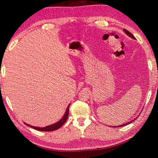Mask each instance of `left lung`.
Returning <instances> with one entry per match:
<instances>
[{"label": "left lung", "mask_w": 158, "mask_h": 158, "mask_svg": "<svg viewBox=\"0 0 158 158\" xmlns=\"http://www.w3.org/2000/svg\"><path fill=\"white\" fill-rule=\"evenodd\" d=\"M124 31L125 32V33H126L127 35L128 36H130V37H132V39H136L135 38V36H134L132 34V33H130V32L129 31H127L126 30V29H124ZM136 118H135V119H134V120H135ZM134 120H132V121H130V122H128V123H125V124H123V125H118V126H114V127H122V126H125V125H127V124H129V123H132V122H133L134 121Z\"/></svg>", "instance_id": "8db88e82"}]
</instances>
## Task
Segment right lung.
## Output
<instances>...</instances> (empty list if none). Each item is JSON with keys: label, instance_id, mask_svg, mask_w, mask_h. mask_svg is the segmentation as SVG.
<instances>
[{"label": "right lung", "instance_id": "right-lung-1", "mask_svg": "<svg viewBox=\"0 0 158 158\" xmlns=\"http://www.w3.org/2000/svg\"><path fill=\"white\" fill-rule=\"evenodd\" d=\"M69 105H70V104H69V105H68V108H67V109H66L65 113V114H64V116H63L62 118H61L59 121H58L57 123H54V124L49 125V126H47V127H38L32 126V125H28L27 123H24L26 125H28V126L33 128V129H35V130H40V131H43V132H50V131H53V130H58V128H60L64 123H65L67 121V119H68V115H69Z\"/></svg>", "mask_w": 158, "mask_h": 158}]
</instances>
